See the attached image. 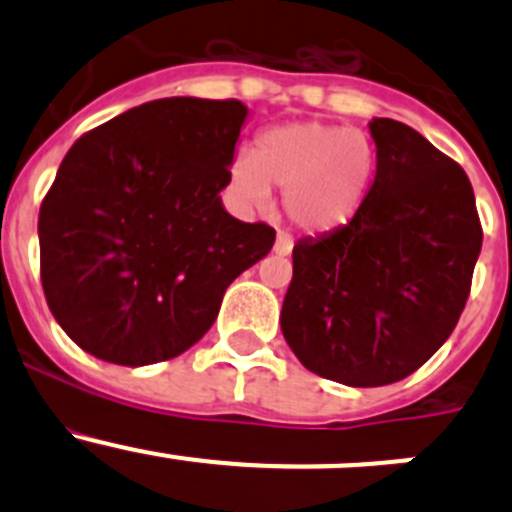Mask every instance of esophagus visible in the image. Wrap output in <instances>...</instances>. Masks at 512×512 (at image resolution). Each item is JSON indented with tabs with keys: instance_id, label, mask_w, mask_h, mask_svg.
<instances>
[{
	"instance_id": "1",
	"label": "esophagus",
	"mask_w": 512,
	"mask_h": 512,
	"mask_svg": "<svg viewBox=\"0 0 512 512\" xmlns=\"http://www.w3.org/2000/svg\"><path fill=\"white\" fill-rule=\"evenodd\" d=\"M294 240L287 235V232H277V242H275V252L277 255H289L292 252Z\"/></svg>"
}]
</instances>
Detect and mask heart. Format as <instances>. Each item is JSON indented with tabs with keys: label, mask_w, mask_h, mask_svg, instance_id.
Masks as SVG:
<instances>
[{
	"label": "heart",
	"mask_w": 512,
	"mask_h": 512,
	"mask_svg": "<svg viewBox=\"0 0 512 512\" xmlns=\"http://www.w3.org/2000/svg\"><path fill=\"white\" fill-rule=\"evenodd\" d=\"M374 148L361 133L332 123L302 121L267 128L255 156L230 165L232 190L252 205L285 195L287 218L309 235H329L359 215L374 178Z\"/></svg>",
	"instance_id": "b5f03b06"
}]
</instances>
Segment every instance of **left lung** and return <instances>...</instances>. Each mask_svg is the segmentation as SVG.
Segmentation results:
<instances>
[{
  "instance_id": "1",
  "label": "left lung",
  "mask_w": 512,
  "mask_h": 512,
  "mask_svg": "<svg viewBox=\"0 0 512 512\" xmlns=\"http://www.w3.org/2000/svg\"><path fill=\"white\" fill-rule=\"evenodd\" d=\"M376 175L359 215L292 250L280 324L297 359L347 386L414 374L468 302L483 227L466 170L391 118L369 123Z\"/></svg>"
}]
</instances>
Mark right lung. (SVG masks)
<instances>
[{"label": "right lung", "instance_id": "obj_1", "mask_svg": "<svg viewBox=\"0 0 512 512\" xmlns=\"http://www.w3.org/2000/svg\"><path fill=\"white\" fill-rule=\"evenodd\" d=\"M245 116L235 98H158L69 148L41 200L39 260L46 304L84 352L121 366L183 354L272 250L270 225L220 203Z\"/></svg>", "mask_w": 512, "mask_h": 512}]
</instances>
